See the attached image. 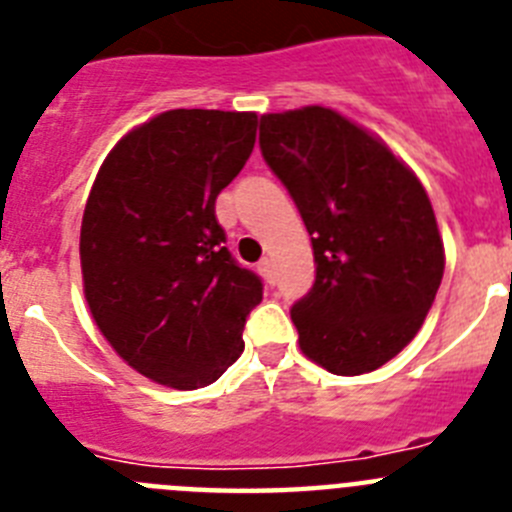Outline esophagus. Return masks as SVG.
I'll return each mask as SVG.
<instances>
[{
    "instance_id": "obj_1",
    "label": "esophagus",
    "mask_w": 512,
    "mask_h": 512,
    "mask_svg": "<svg viewBox=\"0 0 512 512\" xmlns=\"http://www.w3.org/2000/svg\"><path fill=\"white\" fill-rule=\"evenodd\" d=\"M259 274L264 277L266 284H274V264H271V259L259 261Z\"/></svg>"
}]
</instances>
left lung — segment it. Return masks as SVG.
I'll use <instances>...</instances> for the list:
<instances>
[{
    "label": "left lung",
    "mask_w": 512,
    "mask_h": 512,
    "mask_svg": "<svg viewBox=\"0 0 512 512\" xmlns=\"http://www.w3.org/2000/svg\"><path fill=\"white\" fill-rule=\"evenodd\" d=\"M259 143L318 264L292 307L302 354L341 377L374 372L418 336L443 279L423 184L384 140L323 104L261 115Z\"/></svg>",
    "instance_id": "left-lung-1"
}]
</instances>
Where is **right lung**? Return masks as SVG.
Wrapping results in <instances>:
<instances>
[{
	"mask_svg": "<svg viewBox=\"0 0 512 512\" xmlns=\"http://www.w3.org/2000/svg\"><path fill=\"white\" fill-rule=\"evenodd\" d=\"M256 125V112H161L117 140L84 207L79 256L94 323L125 364L174 390L212 384L243 354V325L264 297L215 217Z\"/></svg>",
	"mask_w": 512,
	"mask_h": 512,
	"instance_id": "1",
	"label": "right lung"
}]
</instances>
